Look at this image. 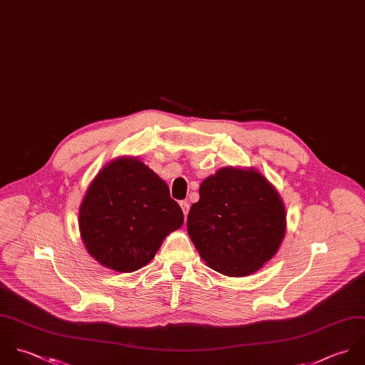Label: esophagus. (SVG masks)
I'll list each match as a JSON object with an SVG mask.
<instances>
[{
  "instance_id": "1",
  "label": "esophagus",
  "mask_w": 365,
  "mask_h": 365,
  "mask_svg": "<svg viewBox=\"0 0 365 365\" xmlns=\"http://www.w3.org/2000/svg\"><path fill=\"white\" fill-rule=\"evenodd\" d=\"M179 205H180L182 210H183V215H185V217H186L187 213H189V202H187V200H182Z\"/></svg>"
}]
</instances>
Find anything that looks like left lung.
<instances>
[{"label":"left lung","mask_w":365,"mask_h":365,"mask_svg":"<svg viewBox=\"0 0 365 365\" xmlns=\"http://www.w3.org/2000/svg\"><path fill=\"white\" fill-rule=\"evenodd\" d=\"M187 232L210 268L245 277L277 254L287 230L285 207L259 172L222 168L203 180Z\"/></svg>","instance_id":"left-lung-1"}]
</instances>
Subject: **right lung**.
<instances>
[{
    "label": "right lung",
    "instance_id": "add662e5",
    "mask_svg": "<svg viewBox=\"0 0 365 365\" xmlns=\"http://www.w3.org/2000/svg\"><path fill=\"white\" fill-rule=\"evenodd\" d=\"M183 224L168 185L138 159L120 158L96 176L80 206L78 227L101 265L134 272L155 257L163 238Z\"/></svg>",
    "mask_w": 365,
    "mask_h": 365
}]
</instances>
